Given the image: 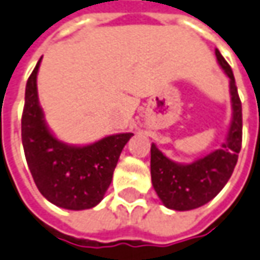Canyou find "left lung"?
Listing matches in <instances>:
<instances>
[{
	"mask_svg": "<svg viewBox=\"0 0 260 260\" xmlns=\"http://www.w3.org/2000/svg\"><path fill=\"white\" fill-rule=\"evenodd\" d=\"M219 65L226 72L232 96V123L226 142L220 149L213 151L188 165L168 159L152 144L151 146V176L159 199L169 209L190 211L208 204L226 185L234 172L238 153L242 146V102L238 95L232 68L225 58L215 49Z\"/></svg>",
	"mask_w": 260,
	"mask_h": 260,
	"instance_id": "left-lung-1",
	"label": "left lung"
}]
</instances>
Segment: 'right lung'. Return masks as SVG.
<instances>
[{
    "label": "right lung",
    "instance_id": "add662e5",
    "mask_svg": "<svg viewBox=\"0 0 260 260\" xmlns=\"http://www.w3.org/2000/svg\"><path fill=\"white\" fill-rule=\"evenodd\" d=\"M26 81L21 137L25 159L42 197L63 209H89L102 201L119 155L134 134H116L86 146H71L49 132L38 102L37 74Z\"/></svg>",
    "mask_w": 260,
    "mask_h": 260
}]
</instances>
